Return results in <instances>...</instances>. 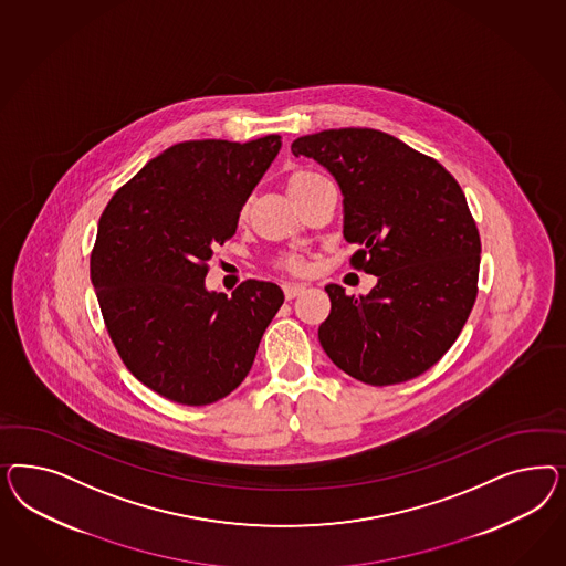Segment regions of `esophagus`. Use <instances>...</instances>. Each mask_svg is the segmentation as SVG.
Segmentation results:
<instances>
[{
	"label": "esophagus",
	"instance_id": "esophagus-1",
	"mask_svg": "<svg viewBox=\"0 0 566 566\" xmlns=\"http://www.w3.org/2000/svg\"><path fill=\"white\" fill-rule=\"evenodd\" d=\"M305 284H292V282H286V284H282V291H284V296L291 301V298H296L298 294H303L305 292Z\"/></svg>",
	"mask_w": 566,
	"mask_h": 566
}]
</instances>
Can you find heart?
Here are the masks:
<instances>
[{
    "label": "heart",
    "mask_w": 566,
    "mask_h": 566,
    "mask_svg": "<svg viewBox=\"0 0 566 566\" xmlns=\"http://www.w3.org/2000/svg\"><path fill=\"white\" fill-rule=\"evenodd\" d=\"M315 178H319V176H317V174H313V171H296V174L291 178V187L303 185V182L315 180ZM282 265H284L286 270H291V272H296V274H301V272H305V270H307L305 259L298 258V255H291V258L284 259V261H282Z\"/></svg>",
    "instance_id": "heart-1"
}]
</instances>
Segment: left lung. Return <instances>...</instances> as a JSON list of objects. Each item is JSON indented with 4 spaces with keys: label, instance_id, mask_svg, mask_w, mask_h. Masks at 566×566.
<instances>
[{
    "label": "left lung",
    "instance_id": "obj_1",
    "mask_svg": "<svg viewBox=\"0 0 566 566\" xmlns=\"http://www.w3.org/2000/svg\"><path fill=\"white\" fill-rule=\"evenodd\" d=\"M344 195L350 265L377 275L355 298L327 284L319 343L344 374L392 386L426 374L459 338L478 298L481 240L464 192L433 157L374 128H332L292 143Z\"/></svg>",
    "mask_w": 566,
    "mask_h": 566
}]
</instances>
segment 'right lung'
Segmentation results:
<instances>
[{
  "instance_id": "right-lung-1",
  "label": "right lung",
  "mask_w": 566,
  "mask_h": 566,
  "mask_svg": "<svg viewBox=\"0 0 566 566\" xmlns=\"http://www.w3.org/2000/svg\"><path fill=\"white\" fill-rule=\"evenodd\" d=\"M282 147L277 135L171 145L114 192L91 251L103 324L128 371L164 398L203 407L237 390L284 292L247 280L206 289L213 247Z\"/></svg>"
}]
</instances>
